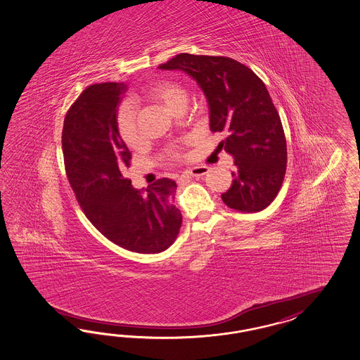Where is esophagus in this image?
I'll list each match as a JSON object with an SVG mask.
<instances>
[{"instance_id": "obj_1", "label": "esophagus", "mask_w": 360, "mask_h": 360, "mask_svg": "<svg viewBox=\"0 0 360 360\" xmlns=\"http://www.w3.org/2000/svg\"><path fill=\"white\" fill-rule=\"evenodd\" d=\"M209 172V168L206 165H200V167H193L191 169H186L184 176L188 177H200V176L206 175Z\"/></svg>"}]
</instances>
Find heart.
Here are the masks:
<instances>
[{
  "label": "heart",
  "mask_w": 360,
  "mask_h": 360,
  "mask_svg": "<svg viewBox=\"0 0 360 360\" xmlns=\"http://www.w3.org/2000/svg\"><path fill=\"white\" fill-rule=\"evenodd\" d=\"M146 96L155 103H160L168 112H174L181 103H186V92L181 85L177 82H155L148 86ZM115 124L120 138L126 146L136 147L141 142V133L136 122V112L130 103H121L115 114ZM180 154L174 153L172 159H179Z\"/></svg>",
  "instance_id": "obj_1"
}]
</instances>
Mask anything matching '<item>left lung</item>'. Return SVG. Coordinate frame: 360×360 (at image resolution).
<instances>
[{
    "mask_svg": "<svg viewBox=\"0 0 360 360\" xmlns=\"http://www.w3.org/2000/svg\"><path fill=\"white\" fill-rule=\"evenodd\" d=\"M193 77L209 103L210 130L226 133L219 143L234 156L233 184L222 193L229 207L257 213L278 195L287 169V141L264 82L226 56L179 53L159 65Z\"/></svg>",
    "mask_w": 360,
    "mask_h": 360,
    "instance_id": "obj_1",
    "label": "left lung"
}]
</instances>
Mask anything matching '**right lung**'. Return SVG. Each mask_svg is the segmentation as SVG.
<instances>
[{
    "instance_id": "right-lung-1",
    "label": "right lung",
    "mask_w": 360,
    "mask_h": 360,
    "mask_svg": "<svg viewBox=\"0 0 360 360\" xmlns=\"http://www.w3.org/2000/svg\"><path fill=\"white\" fill-rule=\"evenodd\" d=\"M126 89L124 82L93 84L71 105L63 126L64 167L82 212L103 236L129 251L158 254L181 227L177 185L163 177L143 192L124 177L131 153L118 135L115 114Z\"/></svg>"
}]
</instances>
